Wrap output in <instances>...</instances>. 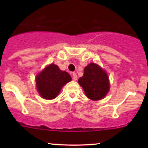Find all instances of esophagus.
Here are the masks:
<instances>
[{"instance_id": "34e87169", "label": "esophagus", "mask_w": 148, "mask_h": 148, "mask_svg": "<svg viewBox=\"0 0 148 148\" xmlns=\"http://www.w3.org/2000/svg\"><path fill=\"white\" fill-rule=\"evenodd\" d=\"M72 79L74 81H77V75L75 73H72Z\"/></svg>"}]
</instances>
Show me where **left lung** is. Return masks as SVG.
Returning a JSON list of instances; mask_svg holds the SVG:
<instances>
[{
  "label": "left lung",
  "mask_w": 148,
  "mask_h": 148,
  "mask_svg": "<svg viewBox=\"0 0 148 148\" xmlns=\"http://www.w3.org/2000/svg\"><path fill=\"white\" fill-rule=\"evenodd\" d=\"M84 73L78 80L86 96L92 100L103 99L110 91V82L107 72L99 65L90 63L84 68Z\"/></svg>",
  "instance_id": "obj_1"
}]
</instances>
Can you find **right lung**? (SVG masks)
Wrapping results in <instances>:
<instances>
[{"label":"right lung","instance_id":"1","mask_svg":"<svg viewBox=\"0 0 148 148\" xmlns=\"http://www.w3.org/2000/svg\"><path fill=\"white\" fill-rule=\"evenodd\" d=\"M71 80V76L66 71H62L57 65L51 64L36 77V89L42 98L53 99L57 97L64 85Z\"/></svg>","mask_w":148,"mask_h":148}]
</instances>
